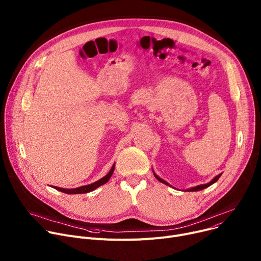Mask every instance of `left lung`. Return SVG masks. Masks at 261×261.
<instances>
[{"label":"left lung","mask_w":261,"mask_h":261,"mask_svg":"<svg viewBox=\"0 0 261 261\" xmlns=\"http://www.w3.org/2000/svg\"><path fill=\"white\" fill-rule=\"evenodd\" d=\"M154 174V176H155V178L156 179H159V181L160 182H161V183H163V184H165V185H169L167 182H165L164 181V179H162L161 177H159L155 173H153ZM220 175H222V173H220V174H218V175H216L213 179H212V181L211 182H209V183H207V184H204V185H198V186H196V187H192V188H190V189H188L187 191H198V190H202V189H205V188H207V187H209V186H211L212 184H214L216 181H217V179L220 177ZM170 186V185H169Z\"/></svg>","instance_id":"8db88e82"}]
</instances>
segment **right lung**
<instances>
[{
  "label": "right lung",
  "mask_w": 261,
  "mask_h": 261,
  "mask_svg": "<svg viewBox=\"0 0 261 261\" xmlns=\"http://www.w3.org/2000/svg\"><path fill=\"white\" fill-rule=\"evenodd\" d=\"M114 169H115V165H113L112 169L110 170V172L103 176L102 178H100L99 181L93 183V184H90V185H86V186H82V187H78V188H75V189H64V188H59V187H53L54 189L58 190V191H62L64 193H67V194H78V193H87V192H91L93 190H95L96 188L100 187L101 185H105L109 179L111 178L113 172H114Z\"/></svg>",
  "instance_id": "1"
}]
</instances>
